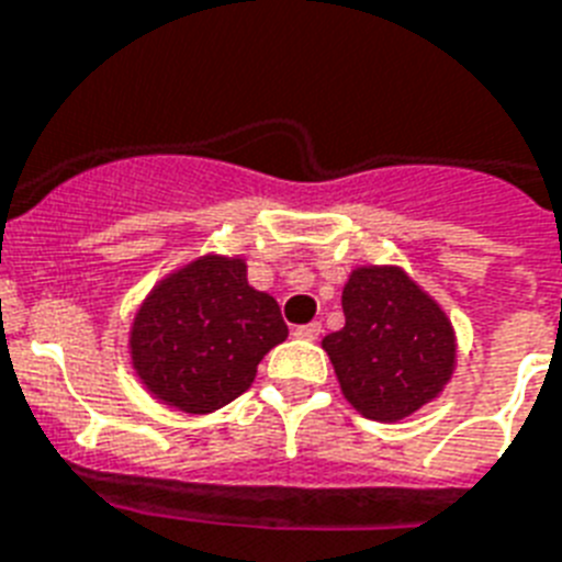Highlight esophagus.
<instances>
[{"label": "esophagus", "instance_id": "1", "mask_svg": "<svg viewBox=\"0 0 562 562\" xmlns=\"http://www.w3.org/2000/svg\"><path fill=\"white\" fill-rule=\"evenodd\" d=\"M321 331H323L321 323H305V326L294 328V337H300V340H317Z\"/></svg>", "mask_w": 562, "mask_h": 562}]
</instances>
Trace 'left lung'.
I'll return each instance as SVG.
<instances>
[{
  "label": "left lung",
  "instance_id": "1",
  "mask_svg": "<svg viewBox=\"0 0 562 562\" xmlns=\"http://www.w3.org/2000/svg\"><path fill=\"white\" fill-rule=\"evenodd\" d=\"M344 314L346 326L323 337V349L363 418L401 422L445 390L456 367L453 326L401 268H355Z\"/></svg>",
  "mask_w": 562,
  "mask_h": 562
}]
</instances>
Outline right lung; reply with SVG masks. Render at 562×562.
Instances as JSON below:
<instances>
[{
  "label": "right lung",
  "mask_w": 562,
  "mask_h": 562,
  "mask_svg": "<svg viewBox=\"0 0 562 562\" xmlns=\"http://www.w3.org/2000/svg\"><path fill=\"white\" fill-rule=\"evenodd\" d=\"M285 337L280 305L250 289L245 259L210 254L149 291L132 323L130 352L155 398L204 415L239 398L259 360Z\"/></svg>",
  "instance_id": "obj_1"
}]
</instances>
